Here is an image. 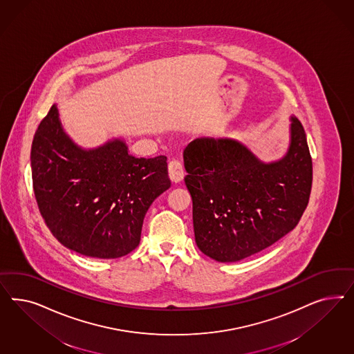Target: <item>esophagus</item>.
Masks as SVG:
<instances>
[{
  "label": "esophagus",
  "mask_w": 354,
  "mask_h": 354,
  "mask_svg": "<svg viewBox=\"0 0 354 354\" xmlns=\"http://www.w3.org/2000/svg\"><path fill=\"white\" fill-rule=\"evenodd\" d=\"M169 176L174 183H179L184 176V169L182 162L179 160H171L169 162Z\"/></svg>",
  "instance_id": "obj_1"
}]
</instances>
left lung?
Here are the masks:
<instances>
[{
	"instance_id": "1",
	"label": "left lung",
	"mask_w": 354,
	"mask_h": 354,
	"mask_svg": "<svg viewBox=\"0 0 354 354\" xmlns=\"http://www.w3.org/2000/svg\"><path fill=\"white\" fill-rule=\"evenodd\" d=\"M287 154L263 163L231 139H196L183 153L198 249L236 262L277 243L300 222L313 182V162L300 120L290 118Z\"/></svg>"
}]
</instances>
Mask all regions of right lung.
Instances as JSON below:
<instances>
[{
    "mask_svg": "<svg viewBox=\"0 0 354 354\" xmlns=\"http://www.w3.org/2000/svg\"><path fill=\"white\" fill-rule=\"evenodd\" d=\"M33 192L54 237L86 257L119 258L139 245L144 216L171 182L167 158H138L123 140L82 149L53 105L35 133Z\"/></svg>",
    "mask_w": 354,
    "mask_h": 354,
    "instance_id": "obj_1",
    "label": "right lung"
}]
</instances>
